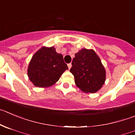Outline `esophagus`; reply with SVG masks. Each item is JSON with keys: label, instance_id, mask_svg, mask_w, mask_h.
<instances>
[{"label": "esophagus", "instance_id": "34e87169", "mask_svg": "<svg viewBox=\"0 0 135 135\" xmlns=\"http://www.w3.org/2000/svg\"><path fill=\"white\" fill-rule=\"evenodd\" d=\"M68 67H69V69H70V68L72 67V64L71 63L68 64Z\"/></svg>", "mask_w": 135, "mask_h": 135}]
</instances>
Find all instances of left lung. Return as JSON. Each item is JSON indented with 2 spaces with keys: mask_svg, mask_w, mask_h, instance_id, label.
<instances>
[{
  "mask_svg": "<svg viewBox=\"0 0 135 135\" xmlns=\"http://www.w3.org/2000/svg\"><path fill=\"white\" fill-rule=\"evenodd\" d=\"M70 72L76 86L85 93H94L101 89L106 79V71L96 52L83 49L75 54Z\"/></svg>",
  "mask_w": 135,
  "mask_h": 135,
  "instance_id": "left-lung-1",
  "label": "left lung"
}]
</instances>
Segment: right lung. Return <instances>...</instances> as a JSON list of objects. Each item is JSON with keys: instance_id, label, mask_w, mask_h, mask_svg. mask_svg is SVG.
Returning a JSON list of instances; mask_svg holds the SVG:
<instances>
[{"instance_id": "1", "label": "right lung", "mask_w": 135, "mask_h": 135, "mask_svg": "<svg viewBox=\"0 0 135 135\" xmlns=\"http://www.w3.org/2000/svg\"><path fill=\"white\" fill-rule=\"evenodd\" d=\"M68 69L61 54L57 53L53 46H44L32 56L27 73L35 86L49 87L55 84Z\"/></svg>"}]
</instances>
